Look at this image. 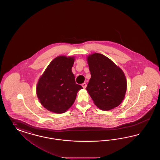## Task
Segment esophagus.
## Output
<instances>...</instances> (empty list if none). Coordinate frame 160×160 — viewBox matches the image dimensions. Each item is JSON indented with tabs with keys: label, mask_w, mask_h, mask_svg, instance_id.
Here are the masks:
<instances>
[{
	"label": "esophagus",
	"mask_w": 160,
	"mask_h": 160,
	"mask_svg": "<svg viewBox=\"0 0 160 160\" xmlns=\"http://www.w3.org/2000/svg\"><path fill=\"white\" fill-rule=\"evenodd\" d=\"M86 86H87V84L86 83H83L82 84V87L84 89V88H86Z\"/></svg>",
	"instance_id": "34e87169"
}]
</instances>
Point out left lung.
<instances>
[{"mask_svg": "<svg viewBox=\"0 0 160 160\" xmlns=\"http://www.w3.org/2000/svg\"><path fill=\"white\" fill-rule=\"evenodd\" d=\"M91 78L86 90L95 104L102 110L118 106L124 99L127 80L122 69L102 54L89 56Z\"/></svg>", "mask_w": 160, "mask_h": 160, "instance_id": "left-lung-1", "label": "left lung"}]
</instances>
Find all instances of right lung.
<instances>
[{"label": "right lung", "instance_id": "add662e5", "mask_svg": "<svg viewBox=\"0 0 160 160\" xmlns=\"http://www.w3.org/2000/svg\"><path fill=\"white\" fill-rule=\"evenodd\" d=\"M74 58L58 56L50 62L37 87L41 104L48 110L65 113L76 98L77 92L83 88L76 84L71 68Z\"/></svg>", "mask_w": 160, "mask_h": 160}]
</instances>
